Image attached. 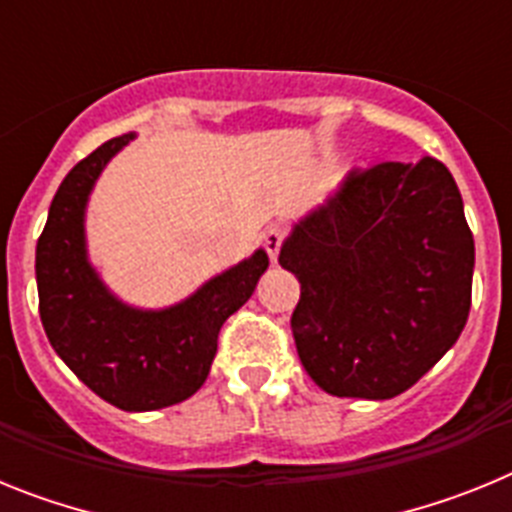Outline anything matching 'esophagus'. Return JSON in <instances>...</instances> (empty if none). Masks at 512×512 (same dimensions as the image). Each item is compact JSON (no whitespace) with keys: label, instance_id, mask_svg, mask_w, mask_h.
<instances>
[{"label":"esophagus","instance_id":"esophagus-1","mask_svg":"<svg viewBox=\"0 0 512 512\" xmlns=\"http://www.w3.org/2000/svg\"><path fill=\"white\" fill-rule=\"evenodd\" d=\"M282 241H284V230L279 228V225H271V228L264 233V246H266V253H269L271 261H277Z\"/></svg>","mask_w":512,"mask_h":512}]
</instances>
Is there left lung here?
<instances>
[{"mask_svg": "<svg viewBox=\"0 0 512 512\" xmlns=\"http://www.w3.org/2000/svg\"><path fill=\"white\" fill-rule=\"evenodd\" d=\"M300 279L292 336L336 397L390 400L456 343L472 305L474 238L441 161L351 171L279 251Z\"/></svg>", "mask_w": 512, "mask_h": 512, "instance_id": "1", "label": "left lung"}]
</instances>
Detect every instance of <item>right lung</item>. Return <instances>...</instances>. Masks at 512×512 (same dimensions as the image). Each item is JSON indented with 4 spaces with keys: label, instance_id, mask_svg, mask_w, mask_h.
<instances>
[{
    "label": "right lung",
    "instance_id": "obj_1",
    "mask_svg": "<svg viewBox=\"0 0 512 512\" xmlns=\"http://www.w3.org/2000/svg\"><path fill=\"white\" fill-rule=\"evenodd\" d=\"M135 133L89 153L66 174L35 248L40 320L53 351L94 395L128 413L187 400L205 384L217 333L269 269L264 248L158 310L122 302L89 261L87 205L104 166Z\"/></svg>",
    "mask_w": 512,
    "mask_h": 512
}]
</instances>
